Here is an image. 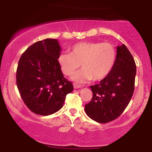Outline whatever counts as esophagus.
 <instances>
[{"label": "esophagus", "mask_w": 152, "mask_h": 152, "mask_svg": "<svg viewBox=\"0 0 152 152\" xmlns=\"http://www.w3.org/2000/svg\"><path fill=\"white\" fill-rule=\"evenodd\" d=\"M73 86H74V88H81V86L79 84H73Z\"/></svg>", "instance_id": "34e87169"}]
</instances>
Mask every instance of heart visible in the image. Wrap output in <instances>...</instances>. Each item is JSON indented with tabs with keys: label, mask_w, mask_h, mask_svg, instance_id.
Returning <instances> with one entry per match:
<instances>
[{
	"label": "heart",
	"mask_w": 152,
	"mask_h": 152,
	"mask_svg": "<svg viewBox=\"0 0 152 152\" xmlns=\"http://www.w3.org/2000/svg\"><path fill=\"white\" fill-rule=\"evenodd\" d=\"M115 60L116 50L113 45L96 41L76 43L70 53H60L57 57L60 69L66 76H72L81 64L83 69L72 77L77 82L104 80L113 68Z\"/></svg>",
	"instance_id": "heart-1"
}]
</instances>
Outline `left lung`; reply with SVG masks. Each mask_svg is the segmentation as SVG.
<instances>
[{"label":"left lung","instance_id":"8db88e82","mask_svg":"<svg viewBox=\"0 0 152 152\" xmlns=\"http://www.w3.org/2000/svg\"><path fill=\"white\" fill-rule=\"evenodd\" d=\"M136 66L125 45L117 47L115 65L107 77L91 86L93 97L85 104V111L99 123L115 120L127 107L134 94Z\"/></svg>","mask_w":152,"mask_h":152}]
</instances>
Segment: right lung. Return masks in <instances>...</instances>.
<instances>
[{
	"instance_id": "1",
	"label": "right lung",
	"mask_w": 152,
	"mask_h": 152,
	"mask_svg": "<svg viewBox=\"0 0 152 152\" xmlns=\"http://www.w3.org/2000/svg\"><path fill=\"white\" fill-rule=\"evenodd\" d=\"M61 48L57 39L37 41L22 54L16 70V85L20 97L33 113H55L63 107L66 95L73 91L64 77L57 57Z\"/></svg>"
}]
</instances>
